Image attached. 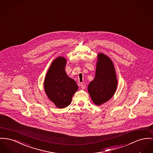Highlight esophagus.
Returning <instances> with one entry per match:
<instances>
[{
    "label": "esophagus",
    "instance_id": "obj_1",
    "mask_svg": "<svg viewBox=\"0 0 153 153\" xmlns=\"http://www.w3.org/2000/svg\"><path fill=\"white\" fill-rule=\"evenodd\" d=\"M80 86L81 87V88L82 89H84L85 88V86H85V85H84V84H83V83H81V84H80Z\"/></svg>",
    "mask_w": 153,
    "mask_h": 153
}]
</instances>
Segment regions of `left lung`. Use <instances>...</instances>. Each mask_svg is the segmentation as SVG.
<instances>
[{
	"instance_id": "1",
	"label": "left lung",
	"mask_w": 153,
	"mask_h": 153,
	"mask_svg": "<svg viewBox=\"0 0 153 153\" xmlns=\"http://www.w3.org/2000/svg\"><path fill=\"white\" fill-rule=\"evenodd\" d=\"M94 79L88 86V92L92 100L100 105L109 100L117 87V81L111 59L104 54H99Z\"/></svg>"
}]
</instances>
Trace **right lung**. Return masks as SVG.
Listing matches in <instances>:
<instances>
[{"label": "right lung", "instance_id": "right-lung-1", "mask_svg": "<svg viewBox=\"0 0 153 153\" xmlns=\"http://www.w3.org/2000/svg\"><path fill=\"white\" fill-rule=\"evenodd\" d=\"M66 60L62 57L54 60L46 75L45 90L49 99L60 108L70 104L72 97L78 86L65 71Z\"/></svg>", "mask_w": 153, "mask_h": 153}]
</instances>
